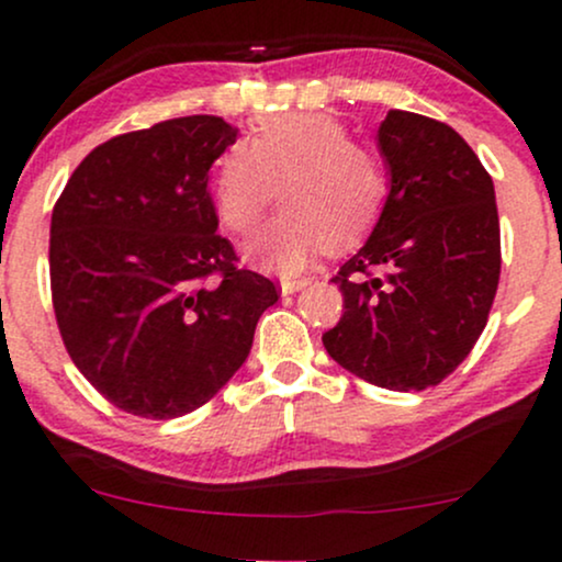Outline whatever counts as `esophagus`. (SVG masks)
Returning <instances> with one entry per match:
<instances>
[{
  "label": "esophagus",
  "instance_id": "1",
  "mask_svg": "<svg viewBox=\"0 0 562 562\" xmlns=\"http://www.w3.org/2000/svg\"><path fill=\"white\" fill-rule=\"evenodd\" d=\"M310 285V280H306V277H301V280H282L280 282V291H282V295H293V293H299L301 288H306Z\"/></svg>",
  "mask_w": 562,
  "mask_h": 562
}]
</instances>
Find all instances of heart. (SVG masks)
<instances>
[{
	"label": "heart",
	"instance_id": "1",
	"mask_svg": "<svg viewBox=\"0 0 562 562\" xmlns=\"http://www.w3.org/2000/svg\"><path fill=\"white\" fill-rule=\"evenodd\" d=\"M288 207L245 243L256 267L295 274L328 248L349 250L371 234L390 196V176L371 149L351 144L328 114H280L261 122L248 144H234L215 176V213L234 234L261 221L274 187Z\"/></svg>",
	"mask_w": 562,
	"mask_h": 562
}]
</instances>
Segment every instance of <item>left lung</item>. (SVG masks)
I'll return each instance as SVG.
<instances>
[{
  "label": "left lung",
  "instance_id": "obj_1",
  "mask_svg": "<svg viewBox=\"0 0 562 562\" xmlns=\"http://www.w3.org/2000/svg\"><path fill=\"white\" fill-rule=\"evenodd\" d=\"M375 140L390 196L333 277L344 314L323 344L368 384L422 392L461 366L488 323L502 271L496 191L446 122L392 109Z\"/></svg>",
  "mask_w": 562,
  "mask_h": 562
}]
</instances>
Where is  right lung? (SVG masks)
Masks as SVG:
<instances>
[{
  "label": "right lung",
  "instance_id": "add662e5",
  "mask_svg": "<svg viewBox=\"0 0 562 562\" xmlns=\"http://www.w3.org/2000/svg\"><path fill=\"white\" fill-rule=\"evenodd\" d=\"M237 140L196 114L116 135L71 172L50 224V285L74 366L116 408L178 418L248 360L274 282L237 269L211 168Z\"/></svg>",
  "mask_w": 562,
  "mask_h": 562
}]
</instances>
